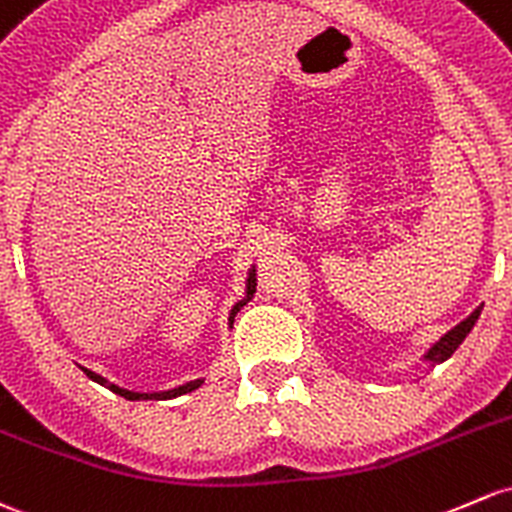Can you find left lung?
Returning <instances> with one entry per match:
<instances>
[{
	"label": "left lung",
	"instance_id": "left-lung-1",
	"mask_svg": "<svg viewBox=\"0 0 512 512\" xmlns=\"http://www.w3.org/2000/svg\"><path fill=\"white\" fill-rule=\"evenodd\" d=\"M478 316H481V306H478V309L473 311L471 316H466V319L461 321V324H456L454 328H451V331H446L444 336H441L439 341L434 343V346L429 348L427 353H424V360H427V363H432V365H437V363H444L446 358H451L456 348H459L461 343H464V338L469 336L471 328L476 326Z\"/></svg>",
	"mask_w": 512,
	"mask_h": 512
}]
</instances>
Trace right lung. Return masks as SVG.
<instances>
[{"mask_svg":"<svg viewBox=\"0 0 512 512\" xmlns=\"http://www.w3.org/2000/svg\"><path fill=\"white\" fill-rule=\"evenodd\" d=\"M252 294H255V279H252V272H250V277H247L245 299L238 301V304L233 306V311H230V324H233V319H235V314H238V311H240V306L245 304V301H250ZM93 378L98 380L100 385H107V387H110V390L115 392V395L125 397V400H171V397L186 395V392H193V390H198V387L203 385V378H201V380H191V383H186V385H179V387H174V390H166V392H132V390H125V387H117V385L107 383V380H105V378H100V375H93Z\"/></svg>","mask_w":512,"mask_h":512,"instance_id":"add662e5","label":"right lung"}]
</instances>
